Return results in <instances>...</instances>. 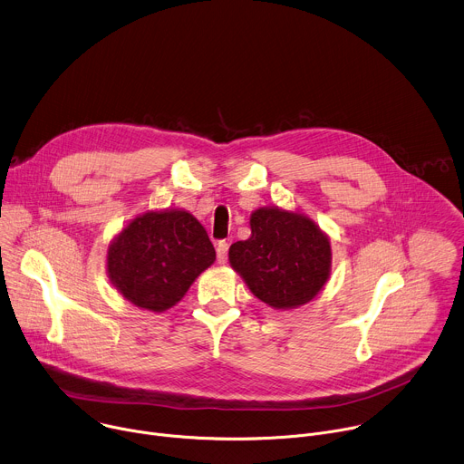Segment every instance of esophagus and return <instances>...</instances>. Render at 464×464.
Wrapping results in <instances>:
<instances>
[{
  "mask_svg": "<svg viewBox=\"0 0 464 464\" xmlns=\"http://www.w3.org/2000/svg\"><path fill=\"white\" fill-rule=\"evenodd\" d=\"M228 259V243L227 241H219L218 243V261L221 265H225Z\"/></svg>",
  "mask_w": 464,
  "mask_h": 464,
  "instance_id": "1",
  "label": "esophagus"
}]
</instances>
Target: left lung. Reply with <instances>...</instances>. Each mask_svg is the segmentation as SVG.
Here are the masks:
<instances>
[{
    "mask_svg": "<svg viewBox=\"0 0 464 464\" xmlns=\"http://www.w3.org/2000/svg\"><path fill=\"white\" fill-rule=\"evenodd\" d=\"M250 237L228 250L230 266L250 293L277 311L313 302L331 276V239L305 214L261 207L250 214Z\"/></svg>",
    "mask_w": 464,
    "mask_h": 464,
    "instance_id": "obj_1",
    "label": "left lung"
}]
</instances>
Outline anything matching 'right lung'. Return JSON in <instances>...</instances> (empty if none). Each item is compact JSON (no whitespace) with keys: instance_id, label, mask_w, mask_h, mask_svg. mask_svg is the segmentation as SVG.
<instances>
[{"instance_id":"obj_1","label":"right lung","mask_w":464,"mask_h":464,"mask_svg":"<svg viewBox=\"0 0 464 464\" xmlns=\"http://www.w3.org/2000/svg\"><path fill=\"white\" fill-rule=\"evenodd\" d=\"M216 261L205 227L180 208L135 216L108 246V276L135 307L164 313Z\"/></svg>"}]
</instances>
